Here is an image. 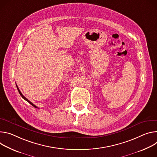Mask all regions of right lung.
<instances>
[{"instance_id": "right-lung-1", "label": "right lung", "mask_w": 157, "mask_h": 157, "mask_svg": "<svg viewBox=\"0 0 157 157\" xmlns=\"http://www.w3.org/2000/svg\"><path fill=\"white\" fill-rule=\"evenodd\" d=\"M16 86H17V90H18V91H19V94H20V95H21L22 96V98H24V100H25L26 101H28V102H29V103H30V104H31V105H32L33 107H36V108H37V107H36V105H34V104H33V103H32L31 101H29V100H28L27 98H25V97H24V95H22V94L21 93V92L20 91V90L19 89V88H18V86H17V85H16Z\"/></svg>"}]
</instances>
